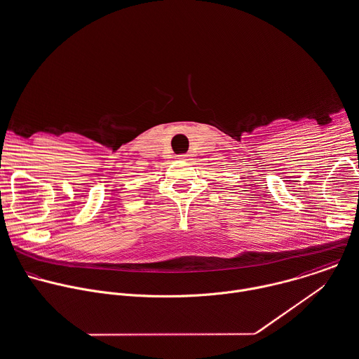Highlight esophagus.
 <instances>
[{
	"mask_svg": "<svg viewBox=\"0 0 359 359\" xmlns=\"http://www.w3.org/2000/svg\"><path fill=\"white\" fill-rule=\"evenodd\" d=\"M179 159L187 161V159H189V154H180V155H179Z\"/></svg>",
	"mask_w": 359,
	"mask_h": 359,
	"instance_id": "obj_1",
	"label": "esophagus"
}]
</instances>
